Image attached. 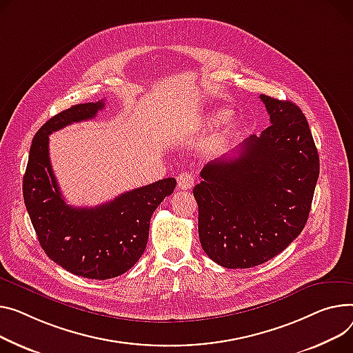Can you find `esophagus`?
Instances as JSON below:
<instances>
[{"label": "esophagus", "mask_w": 353, "mask_h": 353, "mask_svg": "<svg viewBox=\"0 0 353 353\" xmlns=\"http://www.w3.org/2000/svg\"><path fill=\"white\" fill-rule=\"evenodd\" d=\"M194 184V176L192 173L183 172L177 176V187L181 190H190Z\"/></svg>", "instance_id": "obj_1"}]
</instances>
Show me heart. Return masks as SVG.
Here are the masks:
<instances>
[{
	"label": "heart",
	"instance_id": "1",
	"mask_svg": "<svg viewBox=\"0 0 353 353\" xmlns=\"http://www.w3.org/2000/svg\"><path fill=\"white\" fill-rule=\"evenodd\" d=\"M230 117H231V112H230V110H225V109L216 110V112L210 113V114L205 117V126H207V128H217V126H221V125H224L225 122H228Z\"/></svg>",
	"mask_w": 353,
	"mask_h": 353
}]
</instances>
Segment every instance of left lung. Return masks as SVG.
I'll list each match as a JSON object with an SVG mask.
<instances>
[{
    "mask_svg": "<svg viewBox=\"0 0 353 353\" xmlns=\"http://www.w3.org/2000/svg\"><path fill=\"white\" fill-rule=\"evenodd\" d=\"M271 125L236 156L203 168L193 194L204 252L224 268H251L284 251L307 224L319 156L307 117L290 101L261 95Z\"/></svg>",
    "mask_w": 353,
    "mask_h": 353,
    "instance_id": "left-lung-1",
    "label": "left lung"
}]
</instances>
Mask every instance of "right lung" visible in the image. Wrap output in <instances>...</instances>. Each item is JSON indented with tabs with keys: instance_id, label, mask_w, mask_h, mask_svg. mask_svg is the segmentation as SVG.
Instances as JSON below:
<instances>
[{
	"instance_id": "add662e5",
	"label": "right lung",
	"mask_w": 353,
	"mask_h": 353,
	"mask_svg": "<svg viewBox=\"0 0 353 353\" xmlns=\"http://www.w3.org/2000/svg\"><path fill=\"white\" fill-rule=\"evenodd\" d=\"M103 101L70 106L35 134L22 194L38 241L54 263L75 275L109 279L130 270L145 252L153 211L176 189L169 177L139 187L98 207L66 204L50 160V134L95 117Z\"/></svg>"
}]
</instances>
